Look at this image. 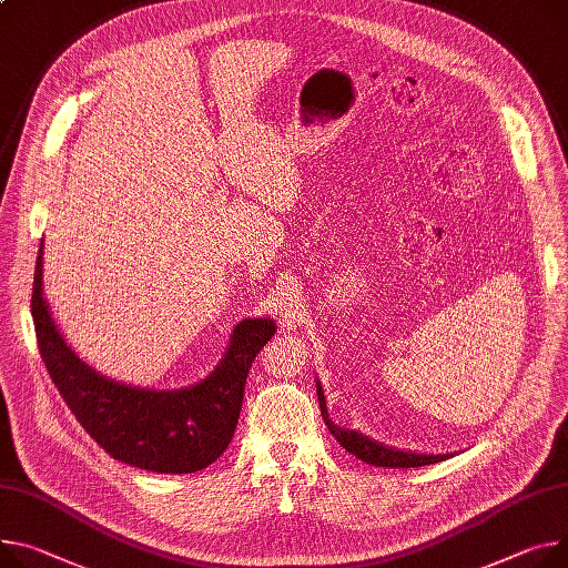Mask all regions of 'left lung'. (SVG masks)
<instances>
[{"mask_svg": "<svg viewBox=\"0 0 568 568\" xmlns=\"http://www.w3.org/2000/svg\"><path fill=\"white\" fill-rule=\"evenodd\" d=\"M318 403H321V414L325 418V425L329 427V432L336 436V442L347 450L353 453L357 459L373 464V466H386V468H416V466H427V464H436V462H444L450 455H423V453H405V450H394V448H386L382 444L371 442L368 436L353 432V429H345L338 427L329 420L327 416V405H325V396H323V388L318 384Z\"/></svg>", "mask_w": 568, "mask_h": 568, "instance_id": "obj_1", "label": "left lung"}]
</instances>
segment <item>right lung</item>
I'll use <instances>...</instances> for the list:
<instances>
[{
	"mask_svg": "<svg viewBox=\"0 0 568 568\" xmlns=\"http://www.w3.org/2000/svg\"><path fill=\"white\" fill-rule=\"evenodd\" d=\"M31 316L42 362L68 409L113 459L152 473H195L230 446L245 379L275 323L236 325L225 359L204 382L182 390H148L102 377L65 345L42 300V245L36 258Z\"/></svg>",
	"mask_w": 568,
	"mask_h": 568,
	"instance_id": "obj_1",
	"label": "right lung"
}]
</instances>
